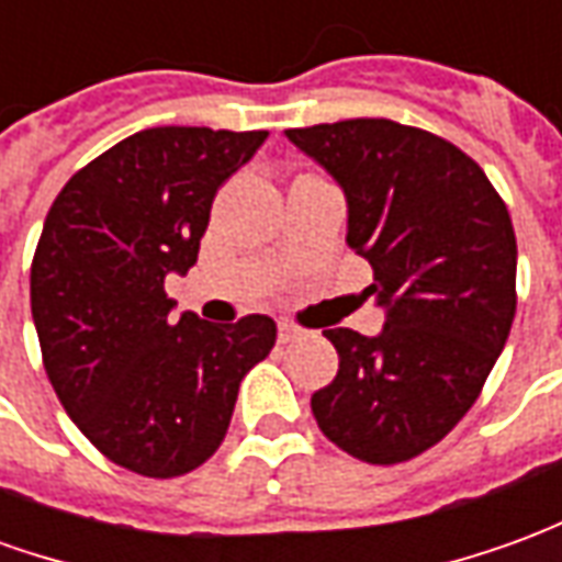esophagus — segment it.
<instances>
[{
  "mask_svg": "<svg viewBox=\"0 0 562 562\" xmlns=\"http://www.w3.org/2000/svg\"><path fill=\"white\" fill-rule=\"evenodd\" d=\"M301 337V330L294 328V325H289V322H280V328H277V340L280 342H292Z\"/></svg>",
  "mask_w": 562,
  "mask_h": 562,
  "instance_id": "obj_1",
  "label": "esophagus"
}]
</instances>
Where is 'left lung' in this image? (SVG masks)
Segmentation results:
<instances>
[{"label": "left lung", "instance_id": "1", "mask_svg": "<svg viewBox=\"0 0 562 562\" xmlns=\"http://www.w3.org/2000/svg\"><path fill=\"white\" fill-rule=\"evenodd\" d=\"M346 195V244L373 268L376 337L330 328L340 355L313 415L334 446L401 463L470 413L515 318L518 244L503 198L454 144L394 120L285 128Z\"/></svg>", "mask_w": 562, "mask_h": 562}]
</instances>
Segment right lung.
<instances>
[{
  "instance_id": "right-lung-1",
  "label": "right lung",
  "mask_w": 562,
  "mask_h": 562,
  "mask_svg": "<svg viewBox=\"0 0 562 562\" xmlns=\"http://www.w3.org/2000/svg\"><path fill=\"white\" fill-rule=\"evenodd\" d=\"M268 132L144 128L56 195L32 258V322L56 397L126 470L173 479L220 448L244 376L277 342L270 316H171L165 277L192 268L220 186Z\"/></svg>"
}]
</instances>
